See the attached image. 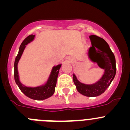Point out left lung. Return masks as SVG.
Listing matches in <instances>:
<instances>
[{
	"instance_id": "obj_1",
	"label": "left lung",
	"mask_w": 130,
	"mask_h": 130,
	"mask_svg": "<svg viewBox=\"0 0 130 130\" xmlns=\"http://www.w3.org/2000/svg\"><path fill=\"white\" fill-rule=\"evenodd\" d=\"M92 47L88 51L89 58L105 70L100 81L92 85H85L79 82L73 74V83L80 94L88 97H95L104 93L109 87L116 74L115 57L108 43L102 38L96 35L90 36Z\"/></svg>"
}]
</instances>
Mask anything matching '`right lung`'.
I'll return each instance as SVG.
<instances>
[{
    "mask_svg": "<svg viewBox=\"0 0 130 130\" xmlns=\"http://www.w3.org/2000/svg\"><path fill=\"white\" fill-rule=\"evenodd\" d=\"M34 35H32V34L29 35L23 40V42L21 44L19 52H18V55H17L15 60L14 79L16 84L19 87L21 91L22 92L25 96L30 98L31 99L35 100H43L47 99L48 98L51 97L55 92V87L57 85V79L58 75L59 69L61 67V64L57 65V66H54L47 82L45 85L34 87V88L26 87L23 85L21 83L19 79V75H18V64L21 55H22L26 45L32 42L34 40Z\"/></svg>",
    "mask_w": 130,
    "mask_h": 130,
    "instance_id": "add662e5",
    "label": "right lung"
}]
</instances>
